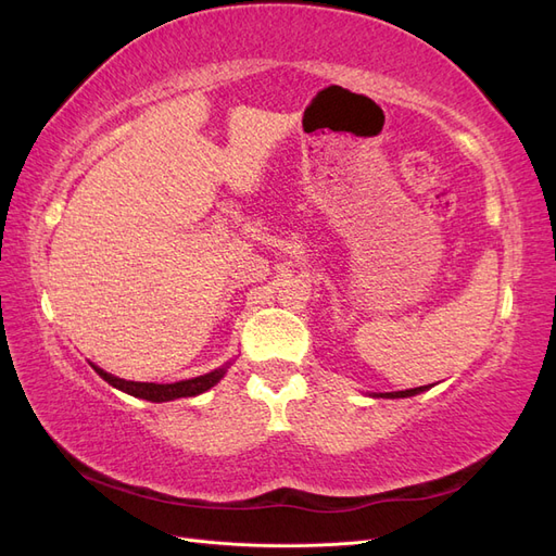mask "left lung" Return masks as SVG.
Returning a JSON list of instances; mask_svg holds the SVG:
<instances>
[{
    "instance_id": "left-lung-1",
    "label": "left lung",
    "mask_w": 556,
    "mask_h": 556,
    "mask_svg": "<svg viewBox=\"0 0 556 556\" xmlns=\"http://www.w3.org/2000/svg\"><path fill=\"white\" fill-rule=\"evenodd\" d=\"M427 387H415V390H406V392H387V394H380V396H384V399H403V396H413V394H419V392H425Z\"/></svg>"
}]
</instances>
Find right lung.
<instances>
[{"label":"right lung","instance_id":"1","mask_svg":"<svg viewBox=\"0 0 556 556\" xmlns=\"http://www.w3.org/2000/svg\"><path fill=\"white\" fill-rule=\"evenodd\" d=\"M94 371L102 376L109 384H113L115 390H123L131 396H139V399H146V401H155V403H162V401H172V399H180V396H197L201 392L211 390L213 384L220 382V378L225 376L227 368H215V371L206 374V376H199V378H190V380H180V382H172V384H157V382H134V380H121L115 378L106 371H102V368H97L92 364Z\"/></svg>","mask_w":556,"mask_h":556}]
</instances>
